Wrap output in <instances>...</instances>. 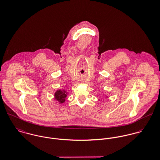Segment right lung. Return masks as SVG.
<instances>
[{"instance_id": "add662e5", "label": "right lung", "mask_w": 160, "mask_h": 160, "mask_svg": "<svg viewBox=\"0 0 160 160\" xmlns=\"http://www.w3.org/2000/svg\"><path fill=\"white\" fill-rule=\"evenodd\" d=\"M67 96V93L65 91L58 90L55 93V98L59 102V103L62 104L65 102V98Z\"/></svg>"}]
</instances>
